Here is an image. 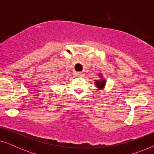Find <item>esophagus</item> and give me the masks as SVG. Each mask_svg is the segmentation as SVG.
Wrapping results in <instances>:
<instances>
[{"mask_svg":"<svg viewBox=\"0 0 154 154\" xmlns=\"http://www.w3.org/2000/svg\"><path fill=\"white\" fill-rule=\"evenodd\" d=\"M76 75L78 76H82V75H83V72H81V71H78V72H76Z\"/></svg>","mask_w":154,"mask_h":154,"instance_id":"esophagus-1","label":"esophagus"}]
</instances>
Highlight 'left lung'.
<instances>
[{"mask_svg":"<svg viewBox=\"0 0 154 154\" xmlns=\"http://www.w3.org/2000/svg\"><path fill=\"white\" fill-rule=\"evenodd\" d=\"M105 83H106V82H105L104 80H102V79L100 80V81H95L96 85L99 88H104V86L105 85Z\"/></svg>","mask_w":154,"mask_h":154,"instance_id":"obj_1","label":"left lung"}]
</instances>
